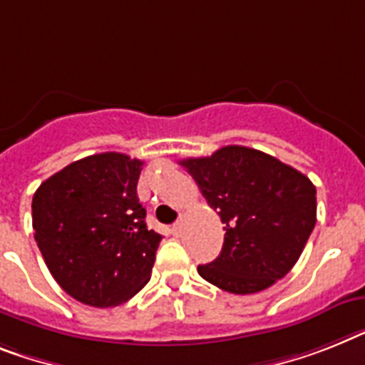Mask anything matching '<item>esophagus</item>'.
<instances>
[{
  "mask_svg": "<svg viewBox=\"0 0 365 365\" xmlns=\"http://www.w3.org/2000/svg\"><path fill=\"white\" fill-rule=\"evenodd\" d=\"M182 227H185V225H182V222H177V224L171 227V233L180 235V233H182Z\"/></svg>",
  "mask_w": 365,
  "mask_h": 365,
  "instance_id": "1",
  "label": "esophagus"
}]
</instances>
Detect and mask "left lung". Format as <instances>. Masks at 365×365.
<instances>
[{
    "instance_id": "8db88e82",
    "label": "left lung",
    "mask_w": 365,
    "mask_h": 365,
    "mask_svg": "<svg viewBox=\"0 0 365 365\" xmlns=\"http://www.w3.org/2000/svg\"><path fill=\"white\" fill-rule=\"evenodd\" d=\"M180 165L218 210L225 230L218 257L197 267L201 278L235 294L259 293L284 278L317 222L312 180L278 158L242 145L186 158Z\"/></svg>"
}]
</instances>
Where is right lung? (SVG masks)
<instances>
[{"mask_svg":"<svg viewBox=\"0 0 365 365\" xmlns=\"http://www.w3.org/2000/svg\"><path fill=\"white\" fill-rule=\"evenodd\" d=\"M143 162L101 153L72 162L33 195V230L48 270L65 293L113 308L145 287L162 235L147 230L138 200Z\"/></svg>","mask_w":365,"mask_h":365,"instance_id":"obj_1","label":"right lung"}]
</instances>
